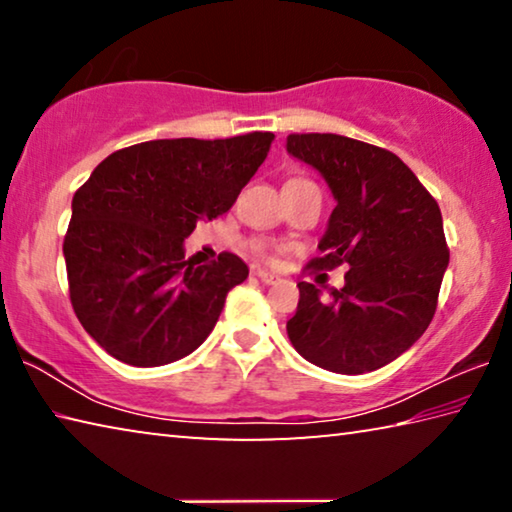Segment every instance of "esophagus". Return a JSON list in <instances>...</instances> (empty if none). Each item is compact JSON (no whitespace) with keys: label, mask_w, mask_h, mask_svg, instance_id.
<instances>
[{"label":"esophagus","mask_w":512,"mask_h":512,"mask_svg":"<svg viewBox=\"0 0 512 512\" xmlns=\"http://www.w3.org/2000/svg\"><path fill=\"white\" fill-rule=\"evenodd\" d=\"M255 275H257L259 280H262L264 284H275V282H280V277H277L275 273H268V271H255Z\"/></svg>","instance_id":"1"}]
</instances>
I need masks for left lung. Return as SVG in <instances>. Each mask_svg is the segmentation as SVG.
<instances>
[{
	"label": "left lung",
	"mask_w": 512,
	"mask_h": 512,
	"mask_svg": "<svg viewBox=\"0 0 512 512\" xmlns=\"http://www.w3.org/2000/svg\"><path fill=\"white\" fill-rule=\"evenodd\" d=\"M287 151L323 173L336 198L318 271L348 264L343 289L327 298L298 282L287 323L302 357L341 375L395 361L420 339L438 307L449 264L440 207L415 173L381 146L334 133H291Z\"/></svg>",
	"instance_id": "left-lung-1"
}]
</instances>
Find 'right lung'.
<instances>
[{
    "instance_id": "1",
    "label": "right lung",
    "mask_w": 512,
    "mask_h": 512,
    "mask_svg": "<svg viewBox=\"0 0 512 512\" xmlns=\"http://www.w3.org/2000/svg\"><path fill=\"white\" fill-rule=\"evenodd\" d=\"M273 137L133 144L110 153L79 187L63 241L69 300L110 357L164 366L207 339L248 266L232 253L196 266L183 241L198 221L235 205Z\"/></svg>"
}]
</instances>
